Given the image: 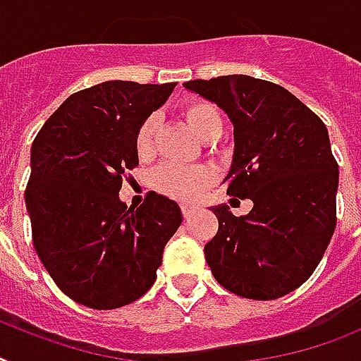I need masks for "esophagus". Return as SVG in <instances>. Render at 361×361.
<instances>
[{"mask_svg":"<svg viewBox=\"0 0 361 361\" xmlns=\"http://www.w3.org/2000/svg\"><path fill=\"white\" fill-rule=\"evenodd\" d=\"M180 210H183L184 219H190V217H192L193 214H195V208L188 207V204H183V207H180Z\"/></svg>","mask_w":361,"mask_h":361,"instance_id":"obj_1","label":"esophagus"}]
</instances>
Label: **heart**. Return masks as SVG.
I'll return each mask as SVG.
<instances>
[{"mask_svg":"<svg viewBox=\"0 0 361 361\" xmlns=\"http://www.w3.org/2000/svg\"><path fill=\"white\" fill-rule=\"evenodd\" d=\"M183 116L190 129L201 140H212L221 133V116L216 105L204 99H188L183 105ZM154 133H157V120L149 116L136 130V153L140 159H147L154 151ZM212 168L208 166H178V164H166L154 171V186L160 192L178 201H195L208 186H212Z\"/></svg>","mask_w":361,"mask_h":361,"instance_id":"heart-1","label":"heart"}]
</instances>
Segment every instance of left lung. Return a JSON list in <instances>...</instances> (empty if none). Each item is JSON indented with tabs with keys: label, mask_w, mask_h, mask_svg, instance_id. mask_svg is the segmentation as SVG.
<instances>
[{
	"label": "left lung",
	"mask_w": 361,
	"mask_h": 361,
	"mask_svg": "<svg viewBox=\"0 0 361 361\" xmlns=\"http://www.w3.org/2000/svg\"><path fill=\"white\" fill-rule=\"evenodd\" d=\"M234 125V159L225 184L251 199L236 217L212 208L219 228L204 245L207 264L225 290L273 300L308 281L336 228L338 162L321 118L282 86L249 75L188 80Z\"/></svg>",
	"instance_id": "obj_1"
}]
</instances>
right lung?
Returning <instances> with one entry per match:
<instances>
[{
	"label": "right lung",
	"mask_w": 361,
	"mask_h": 361,
	"mask_svg": "<svg viewBox=\"0 0 361 361\" xmlns=\"http://www.w3.org/2000/svg\"><path fill=\"white\" fill-rule=\"evenodd\" d=\"M175 86L106 80L75 92L32 142L25 188L32 245L79 305L114 310L147 293L183 221L177 202L159 193L138 208L118 195L138 166L136 130Z\"/></svg>",
	"instance_id": "obj_1"
}]
</instances>
